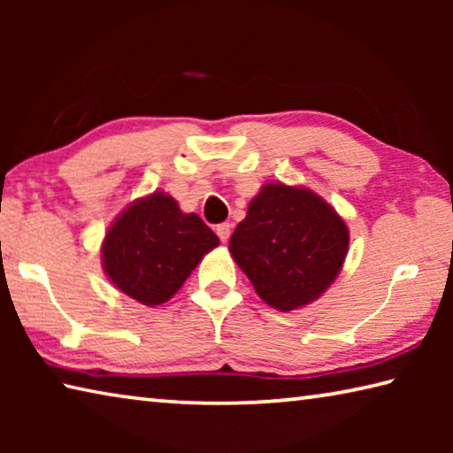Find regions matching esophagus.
I'll use <instances>...</instances> for the list:
<instances>
[{"label": "esophagus", "instance_id": "obj_1", "mask_svg": "<svg viewBox=\"0 0 453 453\" xmlns=\"http://www.w3.org/2000/svg\"><path fill=\"white\" fill-rule=\"evenodd\" d=\"M216 234L219 235L221 242H227L229 240V234H232V224H219L216 227Z\"/></svg>", "mask_w": 453, "mask_h": 453}]
</instances>
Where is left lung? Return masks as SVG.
Here are the masks:
<instances>
[{
    "mask_svg": "<svg viewBox=\"0 0 453 453\" xmlns=\"http://www.w3.org/2000/svg\"><path fill=\"white\" fill-rule=\"evenodd\" d=\"M343 219L305 188L267 183L229 240L257 296L280 311L310 303L332 286L348 254Z\"/></svg>",
    "mask_w": 453,
    "mask_h": 453,
    "instance_id": "obj_1",
    "label": "left lung"
}]
</instances>
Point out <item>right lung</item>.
Masks as SVG:
<instances>
[{
    "mask_svg": "<svg viewBox=\"0 0 453 453\" xmlns=\"http://www.w3.org/2000/svg\"><path fill=\"white\" fill-rule=\"evenodd\" d=\"M218 243L202 218L183 213L172 196L156 191L113 221L102 248L104 270L129 297L159 305Z\"/></svg>",
    "mask_w": 453,
    "mask_h": 453,
    "instance_id": "add662e5",
    "label": "right lung"
}]
</instances>
